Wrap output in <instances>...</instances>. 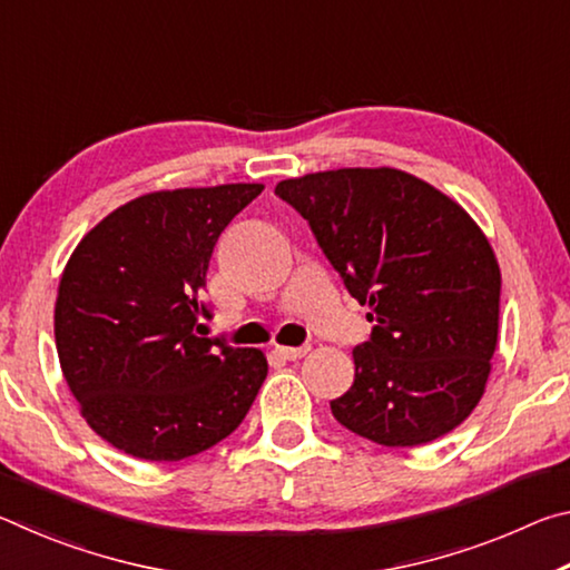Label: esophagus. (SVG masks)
Masks as SVG:
<instances>
[{"label": "esophagus", "mask_w": 570, "mask_h": 570, "mask_svg": "<svg viewBox=\"0 0 570 570\" xmlns=\"http://www.w3.org/2000/svg\"><path fill=\"white\" fill-rule=\"evenodd\" d=\"M276 354L282 360H302L308 354V346H276Z\"/></svg>", "instance_id": "1"}]
</instances>
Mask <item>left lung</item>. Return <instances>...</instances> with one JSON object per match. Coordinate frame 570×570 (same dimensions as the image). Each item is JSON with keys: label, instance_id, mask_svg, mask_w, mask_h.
<instances>
[{"label": "left lung", "instance_id": "1", "mask_svg": "<svg viewBox=\"0 0 570 570\" xmlns=\"http://www.w3.org/2000/svg\"><path fill=\"white\" fill-rule=\"evenodd\" d=\"M370 304L354 384L332 400L346 430L414 448L455 430L485 392L498 346L500 266L460 204L397 168H340L276 186Z\"/></svg>", "mask_w": 570, "mask_h": 570}]
</instances>
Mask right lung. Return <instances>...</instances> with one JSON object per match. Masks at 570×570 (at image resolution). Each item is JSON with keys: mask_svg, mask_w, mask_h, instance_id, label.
<instances>
[{"mask_svg": "<svg viewBox=\"0 0 570 570\" xmlns=\"http://www.w3.org/2000/svg\"><path fill=\"white\" fill-rule=\"evenodd\" d=\"M262 183L156 190L77 244L55 304V344L80 414L125 455L178 462L228 438L254 404L262 350L200 336L214 246Z\"/></svg>", "mask_w": 570, "mask_h": 570, "instance_id": "add662e5", "label": "right lung"}]
</instances>
